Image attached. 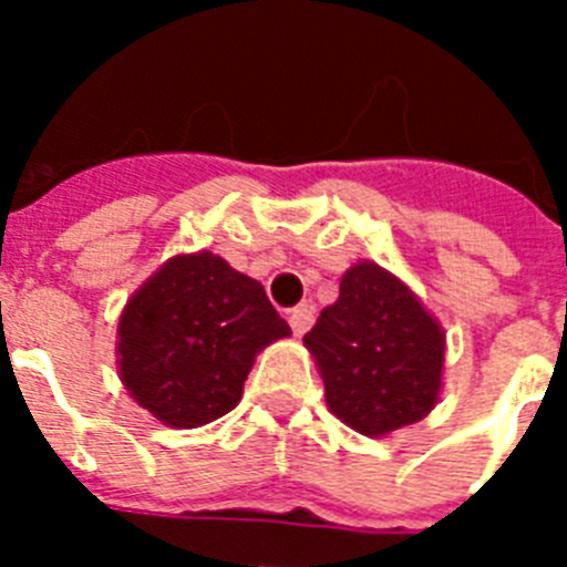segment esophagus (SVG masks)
Wrapping results in <instances>:
<instances>
[{"label": "esophagus", "instance_id": "1", "mask_svg": "<svg viewBox=\"0 0 567 567\" xmlns=\"http://www.w3.org/2000/svg\"><path fill=\"white\" fill-rule=\"evenodd\" d=\"M312 320H315V309L309 307V303L295 307L292 312H289V327H292L295 334H307L309 327H312Z\"/></svg>", "mask_w": 567, "mask_h": 567}]
</instances>
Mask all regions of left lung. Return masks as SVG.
<instances>
[{
    "instance_id": "1",
    "label": "left lung",
    "mask_w": 567,
    "mask_h": 567,
    "mask_svg": "<svg viewBox=\"0 0 567 567\" xmlns=\"http://www.w3.org/2000/svg\"><path fill=\"white\" fill-rule=\"evenodd\" d=\"M329 412L365 437L412 425L440 394L445 338L437 320L378 264H358L340 295L303 334Z\"/></svg>"
}]
</instances>
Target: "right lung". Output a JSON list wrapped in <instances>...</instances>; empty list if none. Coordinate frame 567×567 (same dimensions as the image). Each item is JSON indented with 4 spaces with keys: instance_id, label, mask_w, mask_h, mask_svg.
<instances>
[{
    "instance_id": "obj_1",
    "label": "right lung",
    "mask_w": 567,
    "mask_h": 567,
    "mask_svg": "<svg viewBox=\"0 0 567 567\" xmlns=\"http://www.w3.org/2000/svg\"><path fill=\"white\" fill-rule=\"evenodd\" d=\"M287 334L258 280L209 252L178 255L127 300L118 369L153 417L195 429L233 412L255 354Z\"/></svg>"
}]
</instances>
